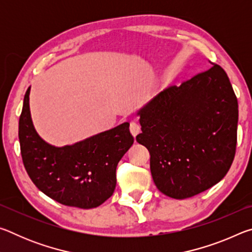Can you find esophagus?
Masks as SVG:
<instances>
[{
	"mask_svg": "<svg viewBox=\"0 0 252 252\" xmlns=\"http://www.w3.org/2000/svg\"><path fill=\"white\" fill-rule=\"evenodd\" d=\"M130 131H131L132 135L135 136L136 134L140 133V131H141V126H140V125H139L138 122L132 121V122L130 123Z\"/></svg>",
	"mask_w": 252,
	"mask_h": 252,
	"instance_id": "1",
	"label": "esophagus"
}]
</instances>
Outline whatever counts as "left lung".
Wrapping results in <instances>:
<instances>
[{
    "label": "left lung",
    "instance_id": "obj_1",
    "mask_svg": "<svg viewBox=\"0 0 252 252\" xmlns=\"http://www.w3.org/2000/svg\"><path fill=\"white\" fill-rule=\"evenodd\" d=\"M210 63L138 113L142 132L135 139L150 152L157 188L170 198H190L215 186L236 155L237 96L224 70Z\"/></svg>",
    "mask_w": 252,
    "mask_h": 252
}]
</instances>
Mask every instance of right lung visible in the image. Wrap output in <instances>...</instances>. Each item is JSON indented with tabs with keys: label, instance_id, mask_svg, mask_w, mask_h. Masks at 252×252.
Segmentation results:
<instances>
[{
	"label": "right lung",
	"instance_id": "obj_1",
	"mask_svg": "<svg viewBox=\"0 0 252 252\" xmlns=\"http://www.w3.org/2000/svg\"><path fill=\"white\" fill-rule=\"evenodd\" d=\"M25 92L19 121V140L24 168L44 194L67 207H99L113 194L117 165L133 144L129 123L84 141L57 148L46 143L34 129Z\"/></svg>",
	"mask_w": 252,
	"mask_h": 252
}]
</instances>
